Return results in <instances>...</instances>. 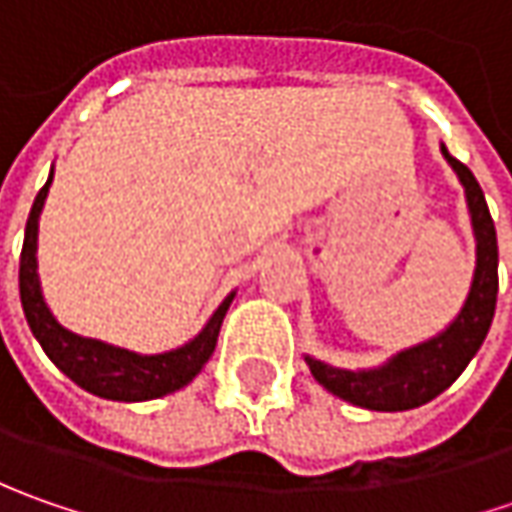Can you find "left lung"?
<instances>
[{"mask_svg": "<svg viewBox=\"0 0 512 512\" xmlns=\"http://www.w3.org/2000/svg\"><path fill=\"white\" fill-rule=\"evenodd\" d=\"M442 153L464 185V196H467V207H470V222H473V233H476L473 285H470L462 313L453 319V325L444 333H439L430 342L407 347L376 370H342V367L319 362L313 356H305L313 379L327 387L333 396L356 404V407L396 413V410H413L419 404L436 399L462 376V370L482 347L490 322H493L496 296H499L496 225H493V216L487 210L476 176L459 159H453L444 145Z\"/></svg>", "mask_w": 512, "mask_h": 512, "instance_id": "8db88e82", "label": "left lung"}]
</instances>
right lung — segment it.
<instances>
[{
	"label": "right lung",
	"instance_id": "right-lung-1",
	"mask_svg": "<svg viewBox=\"0 0 512 512\" xmlns=\"http://www.w3.org/2000/svg\"><path fill=\"white\" fill-rule=\"evenodd\" d=\"M50 179H53V173L33 199L28 225H25L22 256H19L22 310H25L30 333L39 339L50 362L56 364L70 382L85 387L93 396L113 399V402H148V399L168 396L173 390L185 387L187 382H193V376L205 367L207 359L216 350L219 327H222L227 307L233 302V293L210 316V322L196 339H190L185 347H176L170 353L139 356L125 347H113L99 339H85V336L70 333L68 327H62L53 319V313L45 305L39 273H36V233H39V213H42L45 196H48Z\"/></svg>",
	"mask_w": 512,
	"mask_h": 512
}]
</instances>
